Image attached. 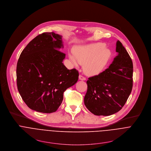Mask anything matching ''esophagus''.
<instances>
[{
    "instance_id": "1",
    "label": "esophagus",
    "mask_w": 151,
    "mask_h": 151,
    "mask_svg": "<svg viewBox=\"0 0 151 151\" xmlns=\"http://www.w3.org/2000/svg\"><path fill=\"white\" fill-rule=\"evenodd\" d=\"M79 79L80 80H86V77H84L83 76H82V75H80L79 76Z\"/></svg>"
}]
</instances>
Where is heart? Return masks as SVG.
Here are the masks:
<instances>
[{
	"instance_id": "1",
	"label": "heart",
	"mask_w": 151,
	"mask_h": 151,
	"mask_svg": "<svg viewBox=\"0 0 151 151\" xmlns=\"http://www.w3.org/2000/svg\"><path fill=\"white\" fill-rule=\"evenodd\" d=\"M110 55L106 45L98 42L76 47L70 58L76 65L84 63V70L87 74H96L103 70Z\"/></svg>"
}]
</instances>
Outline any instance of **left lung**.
Here are the masks:
<instances>
[{"label": "left lung", "instance_id": "1", "mask_svg": "<svg viewBox=\"0 0 151 151\" xmlns=\"http://www.w3.org/2000/svg\"><path fill=\"white\" fill-rule=\"evenodd\" d=\"M116 52L118 55L109 68L89 77L86 81L85 105L96 116H109L119 111L132 91V62L119 40L116 42Z\"/></svg>", "mask_w": 151, "mask_h": 151}]
</instances>
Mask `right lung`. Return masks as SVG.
<instances>
[{"label": "right lung", "instance_id": "add662e5", "mask_svg": "<svg viewBox=\"0 0 151 151\" xmlns=\"http://www.w3.org/2000/svg\"><path fill=\"white\" fill-rule=\"evenodd\" d=\"M62 37L44 32L24 48L17 64V85L24 102L41 113L55 112L60 106L63 92L77 83L78 71L68 70L62 63L65 54Z\"/></svg>", "mask_w": 151, "mask_h": 151}]
</instances>
